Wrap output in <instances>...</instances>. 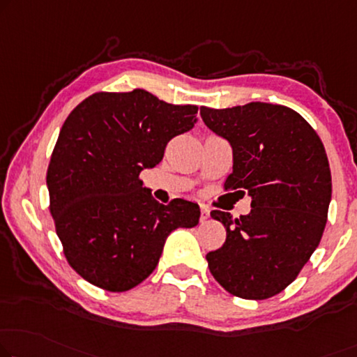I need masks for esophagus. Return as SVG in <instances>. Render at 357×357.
I'll return each mask as SVG.
<instances>
[{
	"label": "esophagus",
	"mask_w": 357,
	"mask_h": 357,
	"mask_svg": "<svg viewBox=\"0 0 357 357\" xmlns=\"http://www.w3.org/2000/svg\"><path fill=\"white\" fill-rule=\"evenodd\" d=\"M210 218V208L205 205H200V221H205Z\"/></svg>",
	"instance_id": "obj_1"
}]
</instances>
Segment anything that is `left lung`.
<instances>
[{"label":"left lung","instance_id":"obj_1","mask_svg":"<svg viewBox=\"0 0 357 357\" xmlns=\"http://www.w3.org/2000/svg\"><path fill=\"white\" fill-rule=\"evenodd\" d=\"M200 115L232 146L225 190L252 197V211L236 220L210 213L226 227L222 247L206 253L210 273L234 296L266 300L296 279L322 238L332 199L326 149L314 128L285 105L202 107Z\"/></svg>","mask_w":357,"mask_h":357}]
</instances>
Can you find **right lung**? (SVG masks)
I'll return each instance as SVG.
<instances>
[{
    "instance_id": "add662e5",
    "label": "right lung",
    "mask_w": 357,
    "mask_h": 357,
    "mask_svg": "<svg viewBox=\"0 0 357 357\" xmlns=\"http://www.w3.org/2000/svg\"><path fill=\"white\" fill-rule=\"evenodd\" d=\"M197 112L144 89L100 91L63 121L46 174L50 211L67 263L89 284L132 289L155 269L169 234L199 225V205L158 204L139 179L169 139L192 130Z\"/></svg>"
}]
</instances>
